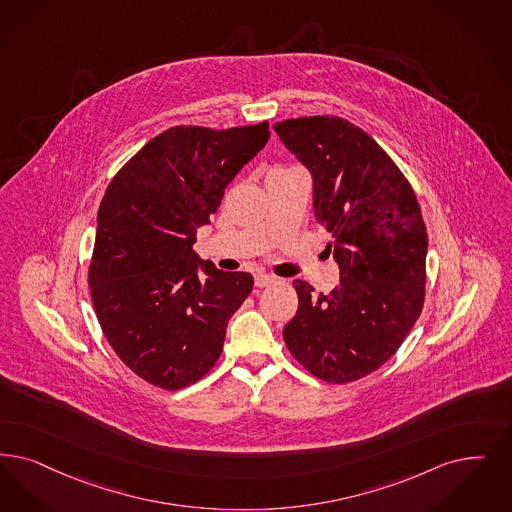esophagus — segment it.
<instances>
[{
  "mask_svg": "<svg viewBox=\"0 0 512 512\" xmlns=\"http://www.w3.org/2000/svg\"><path fill=\"white\" fill-rule=\"evenodd\" d=\"M276 280H278V278H276V276H270V274H263V272L255 274V286L257 287L270 286V284H274Z\"/></svg>",
  "mask_w": 512,
  "mask_h": 512,
  "instance_id": "34e87169",
  "label": "esophagus"
}]
</instances>
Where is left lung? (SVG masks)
Returning a JSON list of instances; mask_svg holds the SVG:
<instances>
[{
    "mask_svg": "<svg viewBox=\"0 0 512 512\" xmlns=\"http://www.w3.org/2000/svg\"><path fill=\"white\" fill-rule=\"evenodd\" d=\"M314 183V215L341 282L328 295L295 280L299 308L284 328L293 358L343 385L381 368L425 303L427 228L415 192L366 131L337 116L274 123Z\"/></svg>",
    "mask_w": 512,
    "mask_h": 512,
    "instance_id": "1",
    "label": "left lung"
}]
</instances>
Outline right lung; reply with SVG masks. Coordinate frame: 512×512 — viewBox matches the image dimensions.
I'll list each match as a JSON object with an SVG mask.
<instances>
[{
  "instance_id": "add662e5",
  "label": "right lung",
  "mask_w": 512,
  "mask_h": 512,
  "mask_svg": "<svg viewBox=\"0 0 512 512\" xmlns=\"http://www.w3.org/2000/svg\"><path fill=\"white\" fill-rule=\"evenodd\" d=\"M268 137V122L169 127L104 192L87 274L93 307L110 347L154 387L179 390L202 379L253 289L249 272L219 270L192 246Z\"/></svg>"
}]
</instances>
